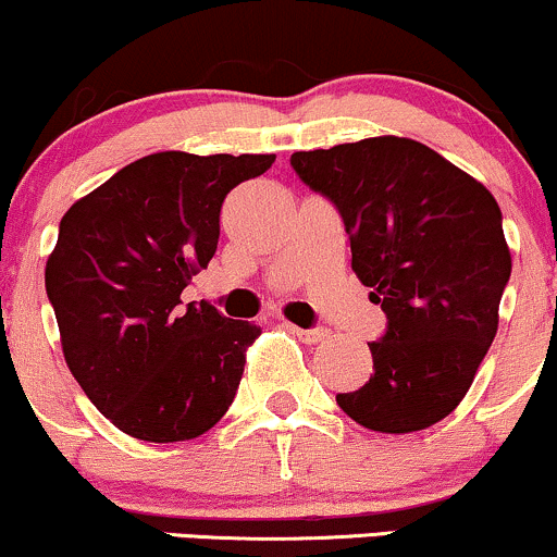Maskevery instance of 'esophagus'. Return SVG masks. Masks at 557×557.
I'll return each instance as SVG.
<instances>
[{"label":"esophagus","instance_id":"34e87169","mask_svg":"<svg viewBox=\"0 0 557 557\" xmlns=\"http://www.w3.org/2000/svg\"><path fill=\"white\" fill-rule=\"evenodd\" d=\"M285 330L293 332V335H296L298 341H304V343H319V341H324V337H327V330H324V327L304 330V327H296V324L285 322Z\"/></svg>","mask_w":557,"mask_h":557}]
</instances>
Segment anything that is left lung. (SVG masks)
Masks as SVG:
<instances>
[{
  "label": "left lung",
  "instance_id": "8db88e82",
  "mask_svg": "<svg viewBox=\"0 0 557 557\" xmlns=\"http://www.w3.org/2000/svg\"><path fill=\"white\" fill-rule=\"evenodd\" d=\"M290 168L341 214L350 267L387 317L374 372L337 406L374 432L445 419L487 356L510 251L497 201L430 146L380 136L296 151Z\"/></svg>",
  "mask_w": 557,
  "mask_h": 557
}]
</instances>
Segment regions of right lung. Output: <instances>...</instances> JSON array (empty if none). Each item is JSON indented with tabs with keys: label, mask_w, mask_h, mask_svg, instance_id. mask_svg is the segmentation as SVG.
Here are the masks:
<instances>
[{
	"label": "right lung",
	"mask_w": 557,
	"mask_h": 557,
	"mask_svg": "<svg viewBox=\"0 0 557 557\" xmlns=\"http://www.w3.org/2000/svg\"><path fill=\"white\" fill-rule=\"evenodd\" d=\"M272 162L159 151L62 216L44 274L62 354L88 400L131 437L194 440L233 403L261 330L209 304L181 309V293L214 257L225 196Z\"/></svg>",
	"instance_id": "add662e5"
}]
</instances>
